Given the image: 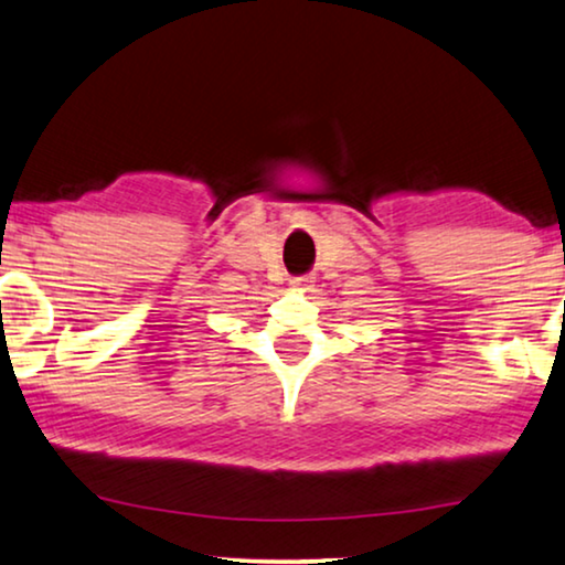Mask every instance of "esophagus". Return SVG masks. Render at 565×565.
<instances>
[{"label":"esophagus","instance_id":"esophagus-1","mask_svg":"<svg viewBox=\"0 0 565 565\" xmlns=\"http://www.w3.org/2000/svg\"><path fill=\"white\" fill-rule=\"evenodd\" d=\"M289 284H291L294 291H309V289H312V279H309V276H294Z\"/></svg>","mask_w":565,"mask_h":565}]
</instances>
